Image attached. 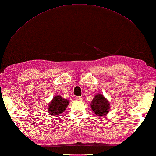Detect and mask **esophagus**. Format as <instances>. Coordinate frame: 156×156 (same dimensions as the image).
Segmentation results:
<instances>
[{
  "label": "esophagus",
  "instance_id": "obj_1",
  "mask_svg": "<svg viewBox=\"0 0 156 156\" xmlns=\"http://www.w3.org/2000/svg\"><path fill=\"white\" fill-rule=\"evenodd\" d=\"M75 99H76L77 100H79V101H81L82 100V97L81 96H77L76 98H75Z\"/></svg>",
  "mask_w": 156,
  "mask_h": 156
}]
</instances>
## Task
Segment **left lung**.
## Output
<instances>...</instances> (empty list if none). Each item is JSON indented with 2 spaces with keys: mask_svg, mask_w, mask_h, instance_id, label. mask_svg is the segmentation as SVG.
<instances>
[{
  "mask_svg": "<svg viewBox=\"0 0 156 156\" xmlns=\"http://www.w3.org/2000/svg\"><path fill=\"white\" fill-rule=\"evenodd\" d=\"M90 106L97 116H101L105 115L109 111L110 103L102 94H98L93 98Z\"/></svg>",
  "mask_w": 156,
  "mask_h": 156,
  "instance_id": "1",
  "label": "left lung"
}]
</instances>
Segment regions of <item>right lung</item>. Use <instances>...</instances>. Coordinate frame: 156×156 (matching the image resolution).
I'll use <instances>...</instances> for the list:
<instances>
[{
    "label": "right lung",
    "instance_id": "1",
    "mask_svg": "<svg viewBox=\"0 0 156 156\" xmlns=\"http://www.w3.org/2000/svg\"><path fill=\"white\" fill-rule=\"evenodd\" d=\"M69 104V101L60 96H56L50 102L48 112L52 116H59L62 113Z\"/></svg>",
    "mask_w": 156,
    "mask_h": 156
}]
</instances>
